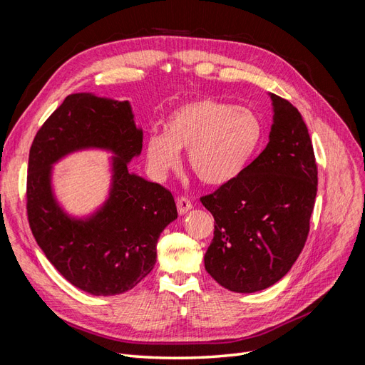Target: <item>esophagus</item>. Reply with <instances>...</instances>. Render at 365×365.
<instances>
[{"label": "esophagus", "instance_id": "obj_1", "mask_svg": "<svg viewBox=\"0 0 365 365\" xmlns=\"http://www.w3.org/2000/svg\"><path fill=\"white\" fill-rule=\"evenodd\" d=\"M176 208H178L180 215H185L187 212H190L192 210V202L190 200H187L185 196H181L178 197V201H176Z\"/></svg>", "mask_w": 365, "mask_h": 365}]
</instances>
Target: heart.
<instances>
[{
	"label": "heart",
	"mask_w": 365,
	"mask_h": 365,
	"mask_svg": "<svg viewBox=\"0 0 365 365\" xmlns=\"http://www.w3.org/2000/svg\"><path fill=\"white\" fill-rule=\"evenodd\" d=\"M264 128L251 108L216 98H195L175 108L164 121V134L146 141L150 173L164 180L187 150L189 169L208 185H224L244 172L263 141Z\"/></svg>",
	"instance_id": "b5f03b06"
}]
</instances>
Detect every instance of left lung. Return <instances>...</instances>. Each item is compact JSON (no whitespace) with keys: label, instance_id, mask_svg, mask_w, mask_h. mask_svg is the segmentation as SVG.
<instances>
[{"label":"left lung","instance_id":"1","mask_svg":"<svg viewBox=\"0 0 365 365\" xmlns=\"http://www.w3.org/2000/svg\"><path fill=\"white\" fill-rule=\"evenodd\" d=\"M269 97L267 148L237 178L201 197L215 217L205 269L242 294L267 289L288 274L304 247L317 196V163L303 117L284 98Z\"/></svg>","mask_w":365,"mask_h":365}]
</instances>
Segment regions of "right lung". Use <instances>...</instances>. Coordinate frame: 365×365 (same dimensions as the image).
Returning a JSON list of instances; mask_svg holds the SVG:
<instances>
[{
    "instance_id": "right-lung-1",
    "label": "right lung",
    "mask_w": 365,
    "mask_h": 365,
    "mask_svg": "<svg viewBox=\"0 0 365 365\" xmlns=\"http://www.w3.org/2000/svg\"><path fill=\"white\" fill-rule=\"evenodd\" d=\"M143 130L128 101L91 93L68 96L33 140L27 215L50 263L76 288L117 295L137 286L157 262L163 230L178 217L172 193L129 170ZM86 148L111 151L112 184L104 204L83 218L68 215L52 190V165Z\"/></svg>"
}]
</instances>
